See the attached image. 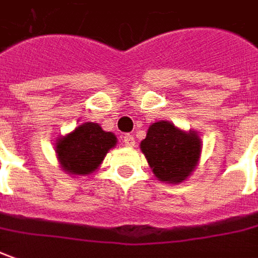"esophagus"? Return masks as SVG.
Returning <instances> with one entry per match:
<instances>
[{
	"instance_id": "1",
	"label": "esophagus",
	"mask_w": 258,
	"mask_h": 258,
	"mask_svg": "<svg viewBox=\"0 0 258 258\" xmlns=\"http://www.w3.org/2000/svg\"><path fill=\"white\" fill-rule=\"evenodd\" d=\"M122 143H124L125 147L131 148V147H134V145H136V138H134L133 136H130V134H125V136L122 137Z\"/></svg>"
}]
</instances>
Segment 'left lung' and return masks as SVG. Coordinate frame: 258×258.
<instances>
[{"label":"left lung","instance_id":"1","mask_svg":"<svg viewBox=\"0 0 258 258\" xmlns=\"http://www.w3.org/2000/svg\"><path fill=\"white\" fill-rule=\"evenodd\" d=\"M140 148L155 178L176 185L195 171L202 154V140L196 131H185L172 122L159 120L148 127Z\"/></svg>","mask_w":258,"mask_h":258}]
</instances>
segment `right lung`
<instances>
[{
	"instance_id": "add662e5",
	"label": "right lung",
	"mask_w": 258,
	"mask_h": 258,
	"mask_svg": "<svg viewBox=\"0 0 258 258\" xmlns=\"http://www.w3.org/2000/svg\"><path fill=\"white\" fill-rule=\"evenodd\" d=\"M117 145V137L97 122H82L73 131L56 138L55 154L62 171L75 176L96 172L107 152Z\"/></svg>"
}]
</instances>
